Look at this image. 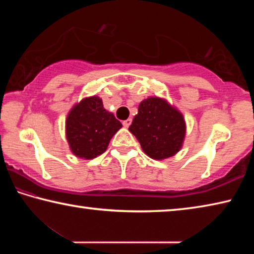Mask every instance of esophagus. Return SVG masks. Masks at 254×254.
I'll return each mask as SVG.
<instances>
[{
    "instance_id": "obj_1",
    "label": "esophagus",
    "mask_w": 254,
    "mask_h": 254,
    "mask_svg": "<svg viewBox=\"0 0 254 254\" xmlns=\"http://www.w3.org/2000/svg\"><path fill=\"white\" fill-rule=\"evenodd\" d=\"M131 122H132V120H131V119H127V120H126V121H123V127H130Z\"/></svg>"
}]
</instances>
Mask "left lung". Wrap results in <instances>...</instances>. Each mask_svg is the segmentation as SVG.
I'll use <instances>...</instances> for the list:
<instances>
[{"label": "left lung", "mask_w": 254, "mask_h": 254, "mask_svg": "<svg viewBox=\"0 0 254 254\" xmlns=\"http://www.w3.org/2000/svg\"><path fill=\"white\" fill-rule=\"evenodd\" d=\"M128 131L135 135L148 157L163 160L183 148L186 122L177 107L165 98L151 96L140 103Z\"/></svg>", "instance_id": "obj_1"}]
</instances>
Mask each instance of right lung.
<instances>
[{
  "instance_id": "1",
  "label": "right lung",
  "mask_w": 254,
  "mask_h": 254,
  "mask_svg": "<svg viewBox=\"0 0 254 254\" xmlns=\"http://www.w3.org/2000/svg\"><path fill=\"white\" fill-rule=\"evenodd\" d=\"M65 127L72 154L91 160L106 151L111 139L122 127V123L104 109L101 97L94 95L83 98L71 107Z\"/></svg>"
}]
</instances>
